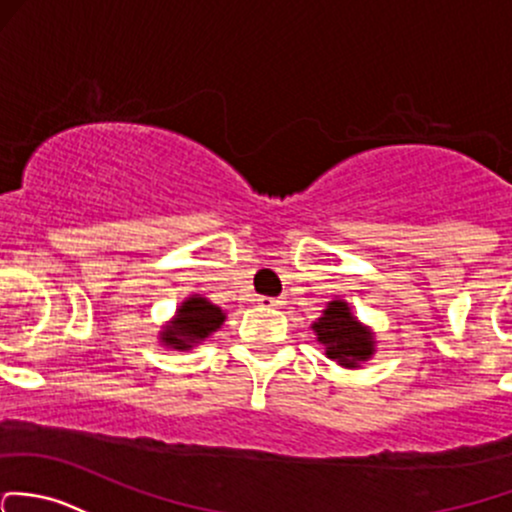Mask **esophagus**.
I'll return each mask as SVG.
<instances>
[{
    "label": "esophagus",
    "instance_id": "obj_1",
    "mask_svg": "<svg viewBox=\"0 0 512 512\" xmlns=\"http://www.w3.org/2000/svg\"><path fill=\"white\" fill-rule=\"evenodd\" d=\"M257 304H260L262 309H279V306H284V299H279V297H260V299H257Z\"/></svg>",
    "mask_w": 512,
    "mask_h": 512
}]
</instances>
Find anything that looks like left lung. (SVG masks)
Listing matches in <instances>:
<instances>
[{"mask_svg": "<svg viewBox=\"0 0 512 512\" xmlns=\"http://www.w3.org/2000/svg\"><path fill=\"white\" fill-rule=\"evenodd\" d=\"M311 328L326 346L328 358L338 360L346 368H358L360 360L373 355V336L355 321L346 301H331L324 316Z\"/></svg>", "mask_w": 512, "mask_h": 512, "instance_id": "left-lung-1", "label": "left lung"}]
</instances>
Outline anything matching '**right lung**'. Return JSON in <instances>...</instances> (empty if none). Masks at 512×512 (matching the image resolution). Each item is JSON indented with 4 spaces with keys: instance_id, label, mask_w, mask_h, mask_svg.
<instances>
[{
    "instance_id": "obj_1",
    "label": "right lung",
    "mask_w": 512,
    "mask_h": 512,
    "mask_svg": "<svg viewBox=\"0 0 512 512\" xmlns=\"http://www.w3.org/2000/svg\"><path fill=\"white\" fill-rule=\"evenodd\" d=\"M225 321V314L220 311V306L211 304L208 299L188 297L181 309L176 311V319L171 321V326H166V331L161 333V341L166 346H174L186 351V348L196 346L198 341L211 336L213 331H218L220 324Z\"/></svg>"
}]
</instances>
